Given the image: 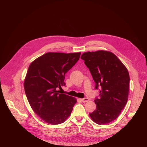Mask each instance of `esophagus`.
Masks as SVG:
<instances>
[{"mask_svg":"<svg viewBox=\"0 0 147 147\" xmlns=\"http://www.w3.org/2000/svg\"><path fill=\"white\" fill-rule=\"evenodd\" d=\"M90 99L87 98H82V99H81V100L82 102H87Z\"/></svg>","mask_w":147,"mask_h":147,"instance_id":"obj_1","label":"esophagus"}]
</instances>
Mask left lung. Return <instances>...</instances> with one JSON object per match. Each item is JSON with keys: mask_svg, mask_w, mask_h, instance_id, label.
I'll list each match as a JSON object with an SVG mask.
<instances>
[{"mask_svg": "<svg viewBox=\"0 0 147 147\" xmlns=\"http://www.w3.org/2000/svg\"><path fill=\"white\" fill-rule=\"evenodd\" d=\"M81 59L89 69L95 88L96 108L90 116L98 124L109 123L119 116L128 99L130 77L127 69L113 53L104 51L84 53Z\"/></svg>", "mask_w": 147, "mask_h": 147, "instance_id": "obj_1", "label": "left lung"}]
</instances>
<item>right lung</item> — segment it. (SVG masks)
<instances>
[{
	"instance_id": "obj_1",
	"label": "right lung",
	"mask_w": 147,
	"mask_h": 147,
	"mask_svg": "<svg viewBox=\"0 0 147 147\" xmlns=\"http://www.w3.org/2000/svg\"><path fill=\"white\" fill-rule=\"evenodd\" d=\"M81 53L49 52L32 61L24 83L26 94L34 112L51 124L63 123L71 114L76 99L58 89L65 86L66 73L80 59Z\"/></svg>"
}]
</instances>
